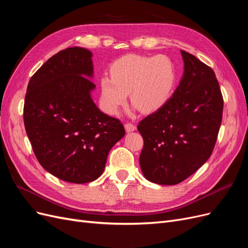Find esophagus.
I'll return each instance as SVG.
<instances>
[{"label": "esophagus", "mask_w": 248, "mask_h": 248, "mask_svg": "<svg viewBox=\"0 0 248 248\" xmlns=\"http://www.w3.org/2000/svg\"><path fill=\"white\" fill-rule=\"evenodd\" d=\"M125 129L127 132H131L136 129V126L133 125L132 123H127V124H125Z\"/></svg>", "instance_id": "1"}]
</instances>
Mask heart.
Listing matches in <instances>:
<instances>
[{
  "instance_id": "b5f03b06",
  "label": "heart",
  "mask_w": 248,
  "mask_h": 248,
  "mask_svg": "<svg viewBox=\"0 0 248 248\" xmlns=\"http://www.w3.org/2000/svg\"><path fill=\"white\" fill-rule=\"evenodd\" d=\"M175 85L176 70L169 57L128 54L112 64L110 77L101 78V101L108 113L116 115L130 93L135 107L152 113L170 99Z\"/></svg>"
}]
</instances>
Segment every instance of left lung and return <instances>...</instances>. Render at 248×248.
I'll use <instances>...</instances> for the list:
<instances>
[{"instance_id": "8db88e82", "label": "left lung", "mask_w": 248, "mask_h": 248, "mask_svg": "<svg viewBox=\"0 0 248 248\" xmlns=\"http://www.w3.org/2000/svg\"><path fill=\"white\" fill-rule=\"evenodd\" d=\"M184 76L172 96L138 125L143 139L141 171L158 185H176L210 157L223 118L224 99L211 67L181 50Z\"/></svg>"}]
</instances>
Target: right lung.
Wrapping results in <instances>:
<instances>
[{"label":"right lung","instance_id":"add662e5","mask_svg":"<svg viewBox=\"0 0 248 248\" xmlns=\"http://www.w3.org/2000/svg\"><path fill=\"white\" fill-rule=\"evenodd\" d=\"M92 53L71 47L50 57L31 78L23 107L25 131L39 163L67 183L95 181L125 135L119 119L91 98Z\"/></svg>","mask_w":248,"mask_h":248}]
</instances>
